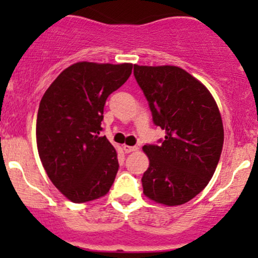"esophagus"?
<instances>
[{
    "label": "esophagus",
    "instance_id": "1",
    "mask_svg": "<svg viewBox=\"0 0 258 258\" xmlns=\"http://www.w3.org/2000/svg\"><path fill=\"white\" fill-rule=\"evenodd\" d=\"M123 150L126 153H130V152H135V151H137L139 150V147H137V146H126L124 145Z\"/></svg>",
    "mask_w": 258,
    "mask_h": 258
}]
</instances>
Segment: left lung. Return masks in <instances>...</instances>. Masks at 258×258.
<instances>
[{"mask_svg": "<svg viewBox=\"0 0 258 258\" xmlns=\"http://www.w3.org/2000/svg\"><path fill=\"white\" fill-rule=\"evenodd\" d=\"M153 123L165 130L158 145H145L150 166L144 194L166 206H178L200 194L215 173L223 146V124L210 91L176 66H134Z\"/></svg>", "mask_w": 258, "mask_h": 258, "instance_id": "1", "label": "left lung"}]
</instances>
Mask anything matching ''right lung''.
Wrapping results in <instances>:
<instances>
[{"label":"right lung","instance_id":"1","mask_svg":"<svg viewBox=\"0 0 258 258\" xmlns=\"http://www.w3.org/2000/svg\"><path fill=\"white\" fill-rule=\"evenodd\" d=\"M132 72L131 63L77 62L51 83L40 102L36 141L52 183L75 204L110 191L118 171L114 147L101 136L106 100Z\"/></svg>","mask_w":258,"mask_h":258}]
</instances>
